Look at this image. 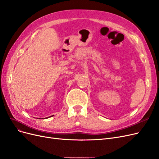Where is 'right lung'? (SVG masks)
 Instances as JSON below:
<instances>
[{"instance_id": "obj_1", "label": "right lung", "mask_w": 159, "mask_h": 159, "mask_svg": "<svg viewBox=\"0 0 159 159\" xmlns=\"http://www.w3.org/2000/svg\"><path fill=\"white\" fill-rule=\"evenodd\" d=\"M50 117H51V116H50Z\"/></svg>"}]
</instances>
